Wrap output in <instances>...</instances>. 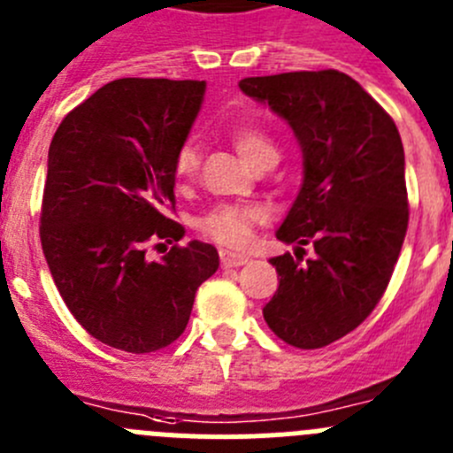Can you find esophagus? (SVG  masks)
I'll use <instances>...</instances> for the list:
<instances>
[{
  "instance_id": "1",
  "label": "esophagus",
  "mask_w": 453,
  "mask_h": 453,
  "mask_svg": "<svg viewBox=\"0 0 453 453\" xmlns=\"http://www.w3.org/2000/svg\"><path fill=\"white\" fill-rule=\"evenodd\" d=\"M219 263H222V267H240V265H247L249 258L242 254H234V251L222 249L219 251Z\"/></svg>"
}]
</instances>
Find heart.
I'll use <instances>...</instances> for the list:
<instances>
[{
  "mask_svg": "<svg viewBox=\"0 0 453 453\" xmlns=\"http://www.w3.org/2000/svg\"><path fill=\"white\" fill-rule=\"evenodd\" d=\"M229 139L238 155L249 165L258 168L265 161H276V143L265 127L254 123H240L229 132ZM199 168V150L195 141H184L175 152V175L190 180ZM267 213L256 204H219L195 222L197 231L213 242L226 247H242L251 238L254 226L265 222Z\"/></svg>",
  "mask_w": 453,
  "mask_h": 453,
  "instance_id": "obj_1",
  "label": "heart"
}]
</instances>
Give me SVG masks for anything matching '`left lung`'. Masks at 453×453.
<instances>
[{"mask_svg":"<svg viewBox=\"0 0 453 453\" xmlns=\"http://www.w3.org/2000/svg\"><path fill=\"white\" fill-rule=\"evenodd\" d=\"M292 126L303 148L301 193L276 238L278 289L263 317L278 339L314 350L366 321L388 288L406 226L404 148L388 111L337 69L240 81ZM314 259L302 263L303 243Z\"/></svg>","mask_w":453,"mask_h":453,"instance_id":"obj_1","label":"left lung"}]
</instances>
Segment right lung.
Masks as SVG:
<instances>
[{
	"mask_svg": "<svg viewBox=\"0 0 453 453\" xmlns=\"http://www.w3.org/2000/svg\"><path fill=\"white\" fill-rule=\"evenodd\" d=\"M204 81L119 78L62 119L49 148L40 240L53 283L78 323L132 355L186 330L195 292L219 267L213 244H177L175 152ZM148 242H173L150 261ZM164 247V244H155Z\"/></svg>",
	"mask_w": 453,
	"mask_h": 453,
	"instance_id": "add662e5",
	"label": "right lung"
}]
</instances>
